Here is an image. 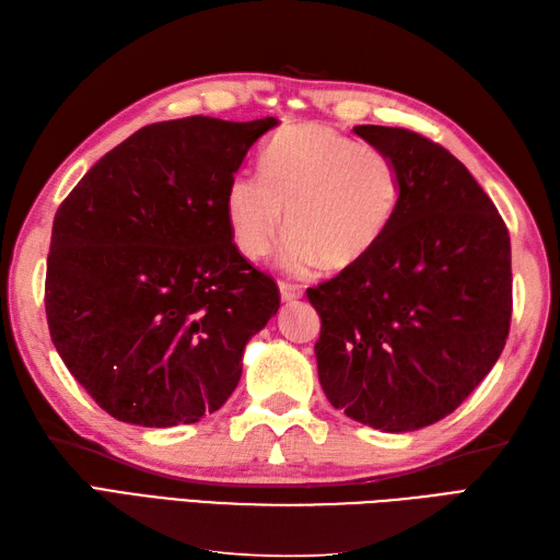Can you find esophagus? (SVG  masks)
I'll return each instance as SVG.
<instances>
[{
  "label": "esophagus",
  "mask_w": 560,
  "mask_h": 560,
  "mask_svg": "<svg viewBox=\"0 0 560 560\" xmlns=\"http://www.w3.org/2000/svg\"><path fill=\"white\" fill-rule=\"evenodd\" d=\"M279 291H281V298H283L285 303H295L298 298L303 295V285L291 283V281H281L279 283Z\"/></svg>",
  "instance_id": "esophagus-1"
}]
</instances>
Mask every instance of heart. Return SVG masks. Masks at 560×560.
<instances>
[{
	"label": "heart",
	"mask_w": 560,
	"mask_h": 560,
	"mask_svg": "<svg viewBox=\"0 0 560 560\" xmlns=\"http://www.w3.org/2000/svg\"><path fill=\"white\" fill-rule=\"evenodd\" d=\"M259 172L233 176L224 198L233 243L253 262L277 248L283 212L291 236L283 265L295 275L360 265L396 214V162L327 126H298L271 140Z\"/></svg>",
	"instance_id": "b5f03b06"
}]
</instances>
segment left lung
<instances>
[{
    "instance_id": "1",
    "label": "left lung",
    "mask_w": 560,
    "mask_h": 560,
    "mask_svg": "<svg viewBox=\"0 0 560 560\" xmlns=\"http://www.w3.org/2000/svg\"><path fill=\"white\" fill-rule=\"evenodd\" d=\"M398 166L396 214L360 265L307 289L319 384L382 432L444 420L497 365L513 312L511 236L472 174L408 128L355 126Z\"/></svg>"
}]
</instances>
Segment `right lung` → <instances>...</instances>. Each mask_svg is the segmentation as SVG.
Here are the masks:
<instances>
[{
  "label": "right lung",
  "instance_id": "right-lung-1",
  "mask_svg": "<svg viewBox=\"0 0 560 560\" xmlns=\"http://www.w3.org/2000/svg\"><path fill=\"white\" fill-rule=\"evenodd\" d=\"M271 126L275 116L150 124L59 205L45 279L49 336L112 418L190 424L238 386L243 348L281 295L233 243L224 198Z\"/></svg>",
  "mask_w": 560,
  "mask_h": 560
}]
</instances>
